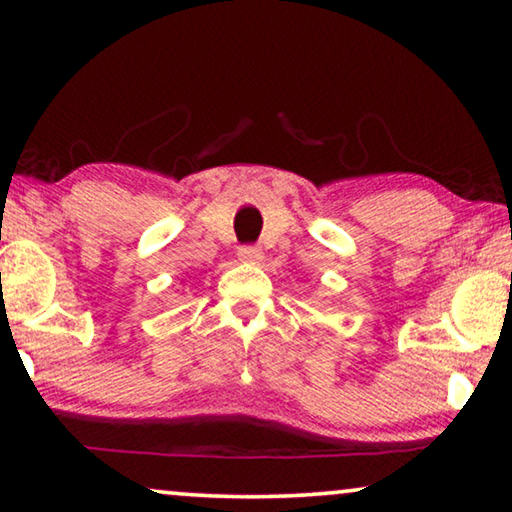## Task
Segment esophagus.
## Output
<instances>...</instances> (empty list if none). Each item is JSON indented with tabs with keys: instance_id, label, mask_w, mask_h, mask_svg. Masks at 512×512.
<instances>
[{
	"instance_id": "obj_1",
	"label": "esophagus",
	"mask_w": 512,
	"mask_h": 512,
	"mask_svg": "<svg viewBox=\"0 0 512 512\" xmlns=\"http://www.w3.org/2000/svg\"><path fill=\"white\" fill-rule=\"evenodd\" d=\"M237 257H239V262H244V264H259L264 259V253H262V248H257V246H241L237 250Z\"/></svg>"
}]
</instances>
